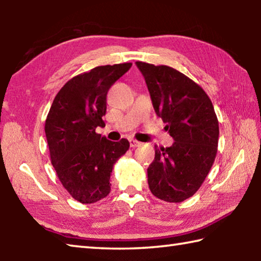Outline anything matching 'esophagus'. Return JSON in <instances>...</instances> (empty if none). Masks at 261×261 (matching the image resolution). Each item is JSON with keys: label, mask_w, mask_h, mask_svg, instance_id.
<instances>
[{"label": "esophagus", "mask_w": 261, "mask_h": 261, "mask_svg": "<svg viewBox=\"0 0 261 261\" xmlns=\"http://www.w3.org/2000/svg\"><path fill=\"white\" fill-rule=\"evenodd\" d=\"M130 146H131L132 148L139 147V146H141V143H140V141L135 140V139H130Z\"/></svg>", "instance_id": "34e87169"}]
</instances>
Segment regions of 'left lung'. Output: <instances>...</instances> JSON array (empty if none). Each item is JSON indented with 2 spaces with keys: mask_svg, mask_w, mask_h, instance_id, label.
<instances>
[{
  "mask_svg": "<svg viewBox=\"0 0 261 261\" xmlns=\"http://www.w3.org/2000/svg\"><path fill=\"white\" fill-rule=\"evenodd\" d=\"M146 82L153 108L173 137L170 147L155 146L147 168L154 196L180 202L198 191L218 151L219 122L205 91L182 72L167 65L136 62Z\"/></svg>",
  "mask_w": 261,
  "mask_h": 261,
  "instance_id": "8db88e82",
  "label": "left lung"
}]
</instances>
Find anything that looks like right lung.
<instances>
[{
  "mask_svg": "<svg viewBox=\"0 0 261 261\" xmlns=\"http://www.w3.org/2000/svg\"><path fill=\"white\" fill-rule=\"evenodd\" d=\"M131 65H102L73 77L48 113L45 132L51 165L62 185L82 204L108 196L115 162L130 147L126 139L110 141L95 129L105 125L109 88Z\"/></svg>",
  "mask_w": 261,
  "mask_h": 261,
  "instance_id": "1",
  "label": "right lung"
}]
</instances>
